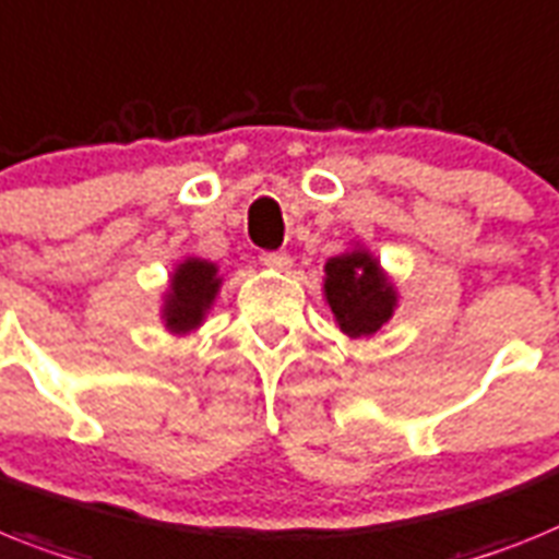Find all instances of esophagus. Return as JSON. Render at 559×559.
I'll use <instances>...</instances> for the list:
<instances>
[{
	"instance_id": "obj_1",
	"label": "esophagus",
	"mask_w": 559,
	"mask_h": 559,
	"mask_svg": "<svg viewBox=\"0 0 559 559\" xmlns=\"http://www.w3.org/2000/svg\"><path fill=\"white\" fill-rule=\"evenodd\" d=\"M261 264L270 266V270H289L293 258L287 252H261Z\"/></svg>"
}]
</instances>
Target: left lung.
I'll return each instance as SVG.
<instances>
[{"label":"left lung","instance_id":"left-lung-1","mask_svg":"<svg viewBox=\"0 0 559 559\" xmlns=\"http://www.w3.org/2000/svg\"><path fill=\"white\" fill-rule=\"evenodd\" d=\"M323 272V295L344 335L369 337L392 318L397 293L372 252L364 247L341 252L326 261Z\"/></svg>","mask_w":559,"mask_h":559}]
</instances>
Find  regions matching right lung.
Listing matches in <instances>:
<instances>
[{
    "mask_svg": "<svg viewBox=\"0 0 559 559\" xmlns=\"http://www.w3.org/2000/svg\"><path fill=\"white\" fill-rule=\"evenodd\" d=\"M218 287H222L218 266L204 258H185L173 272L170 289L164 295V326L173 335H187V332L199 330L207 309L213 307Z\"/></svg>",
    "mask_w": 559,
    "mask_h": 559,
    "instance_id": "right-lung-1",
    "label": "right lung"
}]
</instances>
